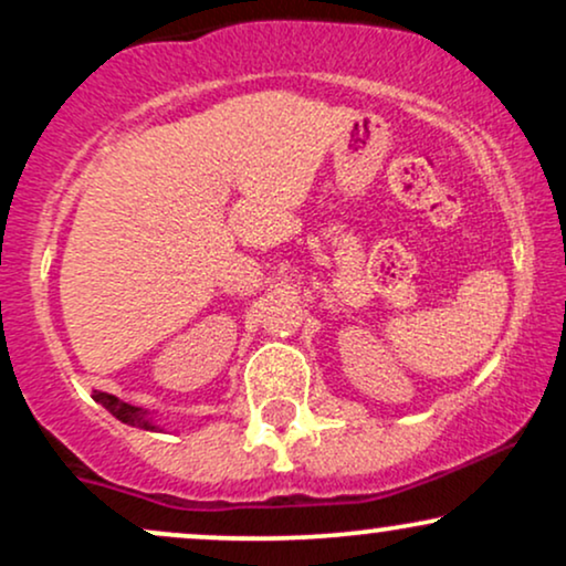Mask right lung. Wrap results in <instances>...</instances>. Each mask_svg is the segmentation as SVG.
Masks as SVG:
<instances>
[{
    "instance_id": "1",
    "label": "right lung",
    "mask_w": 566,
    "mask_h": 566,
    "mask_svg": "<svg viewBox=\"0 0 566 566\" xmlns=\"http://www.w3.org/2000/svg\"><path fill=\"white\" fill-rule=\"evenodd\" d=\"M93 399H95V401H101V405L106 407L108 412H112L116 420H122V423L135 426V428H146V431H154V428H157V426L151 423V418H148L146 409L127 405V401L116 399V396H112V394H101V391H95V394H93Z\"/></svg>"
}]
</instances>
